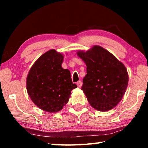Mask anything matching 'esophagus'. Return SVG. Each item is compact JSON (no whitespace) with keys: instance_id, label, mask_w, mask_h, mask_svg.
Returning a JSON list of instances; mask_svg holds the SVG:
<instances>
[{"instance_id":"esophagus-1","label":"esophagus","mask_w":148,"mask_h":148,"mask_svg":"<svg viewBox=\"0 0 148 148\" xmlns=\"http://www.w3.org/2000/svg\"><path fill=\"white\" fill-rule=\"evenodd\" d=\"M76 84H77V87H81L82 86V82L81 81H79V82H77Z\"/></svg>"}]
</instances>
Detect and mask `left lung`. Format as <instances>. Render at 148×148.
<instances>
[{
  "instance_id": "8db88e82",
  "label": "left lung",
  "mask_w": 148,
  "mask_h": 148,
  "mask_svg": "<svg viewBox=\"0 0 148 148\" xmlns=\"http://www.w3.org/2000/svg\"><path fill=\"white\" fill-rule=\"evenodd\" d=\"M87 66L82 90L90 105L99 111H108L121 101L129 82L125 65L99 46L77 52Z\"/></svg>"
}]
</instances>
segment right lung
Instances as JSON below:
<instances>
[{"label": "right lung", "instance_id": "add662e5", "mask_svg": "<svg viewBox=\"0 0 148 148\" xmlns=\"http://www.w3.org/2000/svg\"><path fill=\"white\" fill-rule=\"evenodd\" d=\"M63 59L62 53L50 49L35 61L27 77V91L32 101L50 113L62 110L77 87L69 70L61 66Z\"/></svg>", "mask_w": 148, "mask_h": 148}]
</instances>
